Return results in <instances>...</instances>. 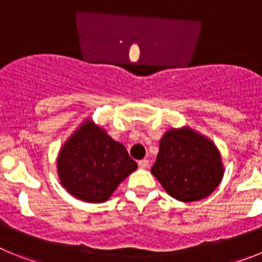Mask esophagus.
<instances>
[{
	"mask_svg": "<svg viewBox=\"0 0 262 262\" xmlns=\"http://www.w3.org/2000/svg\"><path fill=\"white\" fill-rule=\"evenodd\" d=\"M138 165L140 166V168H142V169H145V168H147L148 165H149V161H148L147 159L140 160V161H138Z\"/></svg>",
	"mask_w": 262,
	"mask_h": 262,
	"instance_id": "34e87169",
	"label": "esophagus"
}]
</instances>
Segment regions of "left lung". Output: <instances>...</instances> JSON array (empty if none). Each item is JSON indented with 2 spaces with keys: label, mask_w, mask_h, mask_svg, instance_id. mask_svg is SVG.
<instances>
[{
  "label": "left lung",
  "mask_w": 262,
  "mask_h": 262,
  "mask_svg": "<svg viewBox=\"0 0 262 262\" xmlns=\"http://www.w3.org/2000/svg\"><path fill=\"white\" fill-rule=\"evenodd\" d=\"M151 173L174 200L194 202L219 186L224 168L216 145L185 126L164 134Z\"/></svg>",
  "instance_id": "1"
}]
</instances>
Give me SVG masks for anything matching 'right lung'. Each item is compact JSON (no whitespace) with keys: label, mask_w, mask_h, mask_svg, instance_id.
Instances as JSON below:
<instances>
[{"label":"right lung","mask_w":262,"mask_h":262,"mask_svg":"<svg viewBox=\"0 0 262 262\" xmlns=\"http://www.w3.org/2000/svg\"><path fill=\"white\" fill-rule=\"evenodd\" d=\"M138 164L126 147L93 120H84L68 138L57 156L61 186L84 202L102 203Z\"/></svg>","instance_id":"add662e5"}]
</instances>
